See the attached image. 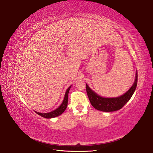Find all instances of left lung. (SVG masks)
Returning a JSON list of instances; mask_svg holds the SVG:
<instances>
[{
  "label": "left lung",
  "instance_id": "8db88e82",
  "mask_svg": "<svg viewBox=\"0 0 153 153\" xmlns=\"http://www.w3.org/2000/svg\"><path fill=\"white\" fill-rule=\"evenodd\" d=\"M138 82V73L136 72L135 81L130 89L125 94L116 98H103L93 92L86 84V91L92 105L98 110L103 111H114L121 109L128 102L136 89Z\"/></svg>",
  "mask_w": 153,
  "mask_h": 153
}]
</instances>
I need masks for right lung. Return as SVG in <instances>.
Masks as SVG:
<instances>
[{
	"label": "right lung",
	"mask_w": 153,
	"mask_h": 153,
	"mask_svg": "<svg viewBox=\"0 0 153 153\" xmlns=\"http://www.w3.org/2000/svg\"><path fill=\"white\" fill-rule=\"evenodd\" d=\"M71 88V86L68 88V90L66 91V94H65V96H64V100L62 103L61 105L57 108L55 110L53 111H51L50 112V113H46V114H42V113H39V112H37V111H35L36 113L42 116L44 118H54V117H58L60 115H61L63 112L64 111V110H65L67 108V106H68V94H69V89Z\"/></svg>",
	"instance_id": "add662e5"
}]
</instances>
